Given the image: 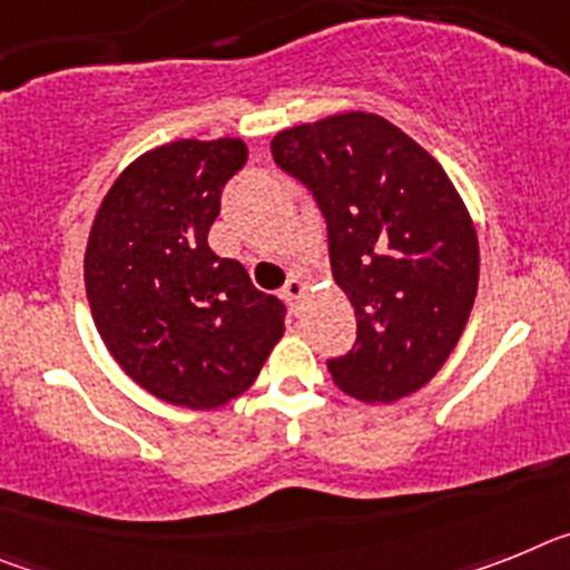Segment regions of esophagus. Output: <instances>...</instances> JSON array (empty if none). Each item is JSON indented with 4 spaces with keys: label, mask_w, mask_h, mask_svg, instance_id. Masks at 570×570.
I'll return each instance as SVG.
<instances>
[{
    "label": "esophagus",
    "mask_w": 570,
    "mask_h": 570,
    "mask_svg": "<svg viewBox=\"0 0 570 570\" xmlns=\"http://www.w3.org/2000/svg\"><path fill=\"white\" fill-rule=\"evenodd\" d=\"M282 296L291 302V305H299V299L305 296V282L302 279H288V285L282 288Z\"/></svg>",
    "instance_id": "34e87169"
}]
</instances>
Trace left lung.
Listing matches in <instances>:
<instances>
[{
	"mask_svg": "<svg viewBox=\"0 0 570 570\" xmlns=\"http://www.w3.org/2000/svg\"><path fill=\"white\" fill-rule=\"evenodd\" d=\"M282 170L328 223L331 271L356 314V342L328 360L362 402H396L434 380L460 342L480 285V242L442 165L376 114L279 130Z\"/></svg>",
	"mask_w": 570,
	"mask_h": 570,
	"instance_id": "8db88e82",
	"label": "left lung"
}]
</instances>
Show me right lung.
Returning a JSON list of instances; mask_svg holds the SVG:
<instances>
[{
    "instance_id": "add662e5",
    "label": "right lung",
    "mask_w": 570,
    "mask_h": 570,
    "mask_svg": "<svg viewBox=\"0 0 570 570\" xmlns=\"http://www.w3.org/2000/svg\"><path fill=\"white\" fill-rule=\"evenodd\" d=\"M248 163L242 139H179L142 154L102 199L85 248L97 331L156 400L208 411L245 394L285 334V305L254 288L208 230Z\"/></svg>"
}]
</instances>
